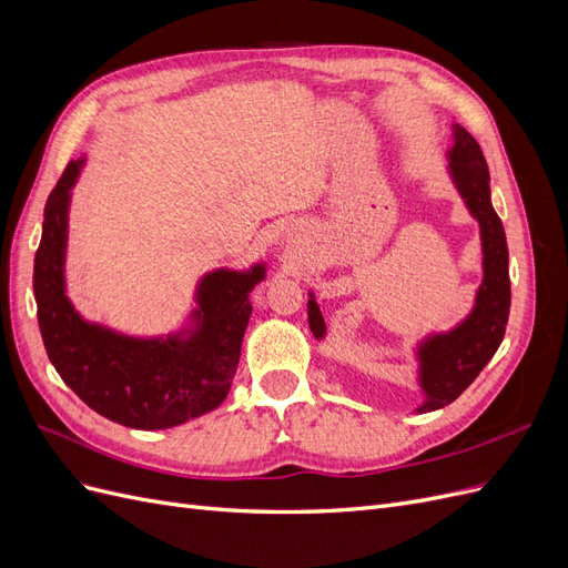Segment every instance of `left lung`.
<instances>
[{
    "label": "left lung",
    "instance_id": "1",
    "mask_svg": "<svg viewBox=\"0 0 568 568\" xmlns=\"http://www.w3.org/2000/svg\"><path fill=\"white\" fill-rule=\"evenodd\" d=\"M448 173L457 192L480 230L484 282L476 291L471 313L450 332L428 334L417 343L419 388L424 403L417 412H434L459 398L480 374L505 338L509 317V251L503 220L490 203V173L484 151L462 125H453L448 149ZM307 301V324L313 336L324 338L326 324L313 294Z\"/></svg>",
    "mask_w": 568,
    "mask_h": 568
}]
</instances>
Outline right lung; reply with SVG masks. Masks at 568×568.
Instances as JSON below:
<instances>
[{
    "instance_id": "right-lung-1",
    "label": "right lung",
    "mask_w": 568,
    "mask_h": 568,
    "mask_svg": "<svg viewBox=\"0 0 568 568\" xmlns=\"http://www.w3.org/2000/svg\"><path fill=\"white\" fill-rule=\"evenodd\" d=\"M82 165L84 159L68 163L51 189L32 272L51 365L82 403L115 424L156 432L196 419L227 398L253 311L248 294L265 280V263L205 272L196 307L175 334L136 338L88 322L65 296L68 209Z\"/></svg>"
}]
</instances>
